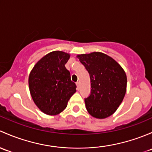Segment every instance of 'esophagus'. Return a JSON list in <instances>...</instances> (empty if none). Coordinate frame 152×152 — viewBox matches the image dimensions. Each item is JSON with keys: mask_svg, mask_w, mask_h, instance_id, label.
Here are the masks:
<instances>
[{"mask_svg": "<svg viewBox=\"0 0 152 152\" xmlns=\"http://www.w3.org/2000/svg\"><path fill=\"white\" fill-rule=\"evenodd\" d=\"M76 85H77V89H79L80 88V82H77Z\"/></svg>", "mask_w": 152, "mask_h": 152, "instance_id": "34e87169", "label": "esophagus"}]
</instances>
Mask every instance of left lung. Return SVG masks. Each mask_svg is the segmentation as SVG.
<instances>
[{
	"label": "left lung",
	"instance_id": "1",
	"mask_svg": "<svg viewBox=\"0 0 152 152\" xmlns=\"http://www.w3.org/2000/svg\"><path fill=\"white\" fill-rule=\"evenodd\" d=\"M91 80V94L85 98L88 112L96 118H105L117 110L126 94L125 72L114 59L99 52L77 56Z\"/></svg>",
	"mask_w": 152,
	"mask_h": 152
}]
</instances>
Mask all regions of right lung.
Wrapping results in <instances>:
<instances>
[{"label":"right lung","mask_w":152,"mask_h":152,"mask_svg":"<svg viewBox=\"0 0 152 152\" xmlns=\"http://www.w3.org/2000/svg\"><path fill=\"white\" fill-rule=\"evenodd\" d=\"M69 57V54L62 51L48 53L30 73L28 84L32 99L48 115L62 112L76 91L75 83L71 80L69 71L65 67Z\"/></svg>","instance_id":"obj_1"}]
</instances>
